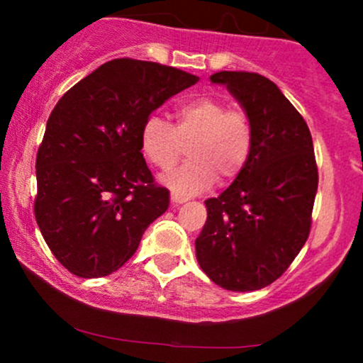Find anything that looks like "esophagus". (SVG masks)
Segmentation results:
<instances>
[{"label": "esophagus", "mask_w": 363, "mask_h": 363, "mask_svg": "<svg viewBox=\"0 0 363 363\" xmlns=\"http://www.w3.org/2000/svg\"><path fill=\"white\" fill-rule=\"evenodd\" d=\"M170 200L174 203H184V202H188V196L181 195V193H177V191H172L170 193Z\"/></svg>", "instance_id": "obj_1"}]
</instances>
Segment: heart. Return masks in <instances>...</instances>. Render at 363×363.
Here are the masks:
<instances>
[{"label": "heart", "instance_id": "heart-1", "mask_svg": "<svg viewBox=\"0 0 363 363\" xmlns=\"http://www.w3.org/2000/svg\"><path fill=\"white\" fill-rule=\"evenodd\" d=\"M177 124L151 113L140 128V147L147 160L168 170L182 158L191 142V160L161 181L184 195L208 189L218 175L232 181L246 167L252 149V124L240 108H230L225 100L199 96L175 107Z\"/></svg>", "mask_w": 363, "mask_h": 363}]
</instances>
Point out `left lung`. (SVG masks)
Returning <instances> with one entry per match:
<instances>
[{
	"instance_id": "obj_1",
	"label": "left lung",
	"mask_w": 363,
	"mask_h": 363,
	"mask_svg": "<svg viewBox=\"0 0 363 363\" xmlns=\"http://www.w3.org/2000/svg\"><path fill=\"white\" fill-rule=\"evenodd\" d=\"M211 82L226 86L250 116L252 149L232 186L205 200L196 259L218 286L255 291L283 276L309 237L318 191L313 138L303 117L267 77L218 72Z\"/></svg>"
}]
</instances>
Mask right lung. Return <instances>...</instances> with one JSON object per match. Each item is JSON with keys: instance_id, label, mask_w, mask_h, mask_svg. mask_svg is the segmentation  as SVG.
Instances as JSON below:
<instances>
[{"instance_id": "right-lung-1", "label": "right lung", "mask_w": 363, "mask_h": 363, "mask_svg": "<svg viewBox=\"0 0 363 363\" xmlns=\"http://www.w3.org/2000/svg\"><path fill=\"white\" fill-rule=\"evenodd\" d=\"M199 77L151 61L101 65L63 94L36 155L35 218L57 262L79 277L116 272L168 208L140 147L142 123Z\"/></svg>"}]
</instances>
